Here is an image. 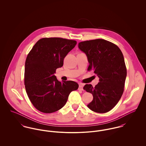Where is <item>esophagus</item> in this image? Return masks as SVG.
<instances>
[{
  "instance_id": "1",
  "label": "esophagus",
  "mask_w": 146,
  "mask_h": 146,
  "mask_svg": "<svg viewBox=\"0 0 146 146\" xmlns=\"http://www.w3.org/2000/svg\"><path fill=\"white\" fill-rule=\"evenodd\" d=\"M83 84H79V89L80 90H83Z\"/></svg>"
}]
</instances>
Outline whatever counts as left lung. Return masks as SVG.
<instances>
[{"mask_svg": "<svg viewBox=\"0 0 146 146\" xmlns=\"http://www.w3.org/2000/svg\"><path fill=\"white\" fill-rule=\"evenodd\" d=\"M89 65L98 76L100 82L95 87L86 84L83 89L93 94V101L87 105L92 111L106 113L111 110L120 100L124 90L126 67L123 54L115 44L98 39L79 43Z\"/></svg>", "mask_w": 146, "mask_h": 146, "instance_id": "obj_1", "label": "left lung"}]
</instances>
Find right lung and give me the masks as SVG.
<instances>
[{
	"label": "right lung",
	"instance_id": "right-lung-1",
	"mask_svg": "<svg viewBox=\"0 0 146 146\" xmlns=\"http://www.w3.org/2000/svg\"><path fill=\"white\" fill-rule=\"evenodd\" d=\"M76 43L61 38H44L36 42L29 53L24 83L30 101L39 111L49 113L60 110L66 104L70 93L78 89L77 83L60 82L54 75Z\"/></svg>",
	"mask_w": 146,
	"mask_h": 146
}]
</instances>
